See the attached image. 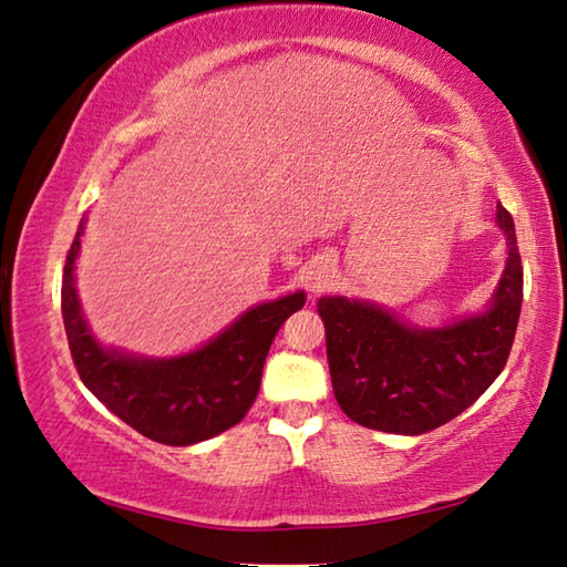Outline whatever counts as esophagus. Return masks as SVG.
<instances>
[{
	"label": "esophagus",
	"instance_id": "obj_1",
	"mask_svg": "<svg viewBox=\"0 0 567 567\" xmlns=\"http://www.w3.org/2000/svg\"><path fill=\"white\" fill-rule=\"evenodd\" d=\"M329 282H332V265L327 260H315L310 270H307V287H310V292L324 290Z\"/></svg>",
	"mask_w": 567,
	"mask_h": 567
}]
</instances>
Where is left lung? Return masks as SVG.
<instances>
[{"instance_id":"1","label":"left lung","mask_w":567,"mask_h":567,"mask_svg":"<svg viewBox=\"0 0 567 567\" xmlns=\"http://www.w3.org/2000/svg\"><path fill=\"white\" fill-rule=\"evenodd\" d=\"M506 267L486 310L416 327L357 297H319L337 404L367 429L419 436L466 411L506 367L523 302L516 225L498 203Z\"/></svg>"}]
</instances>
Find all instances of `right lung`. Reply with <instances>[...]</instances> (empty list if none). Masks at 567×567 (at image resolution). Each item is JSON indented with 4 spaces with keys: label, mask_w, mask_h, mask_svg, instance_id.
<instances>
[{
    "label": "right lung",
    "mask_w": 567,
    "mask_h": 567,
    "mask_svg": "<svg viewBox=\"0 0 567 567\" xmlns=\"http://www.w3.org/2000/svg\"><path fill=\"white\" fill-rule=\"evenodd\" d=\"M81 218L61 282V315L81 382L111 414L151 441L190 446L240 424L260 391L262 367L277 329L302 310L297 290L245 310L223 332L178 357H138L104 347L91 332L76 292Z\"/></svg>",
    "instance_id": "right-lung-1"
}]
</instances>
